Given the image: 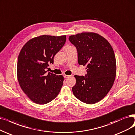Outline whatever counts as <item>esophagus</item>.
Wrapping results in <instances>:
<instances>
[{
	"label": "esophagus",
	"mask_w": 135,
	"mask_h": 135,
	"mask_svg": "<svg viewBox=\"0 0 135 135\" xmlns=\"http://www.w3.org/2000/svg\"><path fill=\"white\" fill-rule=\"evenodd\" d=\"M71 75H64V78L65 79H67V78H69V77H70Z\"/></svg>",
	"instance_id": "esophagus-1"
}]
</instances>
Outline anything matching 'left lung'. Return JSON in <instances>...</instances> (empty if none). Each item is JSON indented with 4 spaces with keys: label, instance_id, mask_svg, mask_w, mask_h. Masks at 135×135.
Listing matches in <instances>:
<instances>
[{
    "label": "left lung",
    "instance_id": "left-lung-1",
    "mask_svg": "<svg viewBox=\"0 0 135 135\" xmlns=\"http://www.w3.org/2000/svg\"><path fill=\"white\" fill-rule=\"evenodd\" d=\"M78 50V63L86 66L87 74L75 75L74 96L88 104L104 99L115 81L116 62L115 53L109 41L95 33H81L69 37Z\"/></svg>",
    "mask_w": 135,
    "mask_h": 135
}]
</instances>
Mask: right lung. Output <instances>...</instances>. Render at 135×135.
Returning a JSON list of instances; mask_svg holds the SVG:
<instances>
[{
    "label": "right lung",
    "mask_w": 135,
    "mask_h": 135,
    "mask_svg": "<svg viewBox=\"0 0 135 135\" xmlns=\"http://www.w3.org/2000/svg\"><path fill=\"white\" fill-rule=\"evenodd\" d=\"M66 35H41L29 40L20 50L18 59L17 78L20 88L34 102L49 103L59 94L64 76L46 74L49 64L66 41Z\"/></svg>",
    "instance_id": "1"
}]
</instances>
